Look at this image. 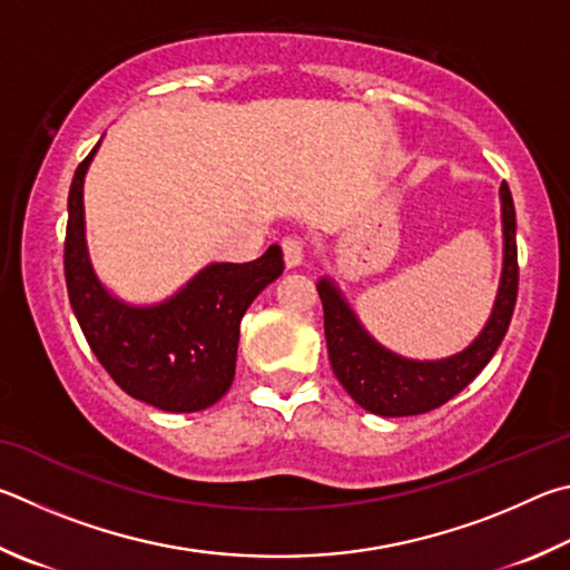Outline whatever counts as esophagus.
<instances>
[{
    "label": "esophagus",
    "instance_id": "esophagus-1",
    "mask_svg": "<svg viewBox=\"0 0 570 570\" xmlns=\"http://www.w3.org/2000/svg\"><path fill=\"white\" fill-rule=\"evenodd\" d=\"M283 257L287 267L303 265L305 259V239L303 237H285L283 239Z\"/></svg>",
    "mask_w": 570,
    "mask_h": 570
}]
</instances>
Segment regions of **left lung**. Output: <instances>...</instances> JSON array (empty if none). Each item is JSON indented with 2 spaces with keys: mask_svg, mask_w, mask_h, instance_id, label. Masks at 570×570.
<instances>
[{
  "mask_svg": "<svg viewBox=\"0 0 570 570\" xmlns=\"http://www.w3.org/2000/svg\"><path fill=\"white\" fill-rule=\"evenodd\" d=\"M503 207V275L493 313L483 333L463 353L443 361H407L375 343L357 323L341 291L323 277L317 293L325 313V341L331 367L353 401L383 417L421 415L451 401L491 361L511 325L518 297V247H515V207L511 189L501 185Z\"/></svg>",
  "mask_w": 570,
  "mask_h": 570,
  "instance_id": "obj_1",
  "label": "left lung"
}]
</instances>
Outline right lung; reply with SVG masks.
<instances>
[{
	"label": "right lung",
	"mask_w": 570,
	"mask_h": 570,
	"mask_svg": "<svg viewBox=\"0 0 570 570\" xmlns=\"http://www.w3.org/2000/svg\"><path fill=\"white\" fill-rule=\"evenodd\" d=\"M97 147L79 163L67 199L65 279L77 323L127 395L167 413L205 411L233 385L239 321L283 273V249L269 245L263 257L243 265H207L159 305L117 301L97 279L85 243L82 185Z\"/></svg>",
	"instance_id": "1"
}]
</instances>
